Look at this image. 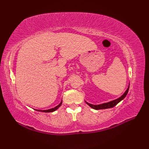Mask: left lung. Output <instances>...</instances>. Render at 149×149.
I'll list each match as a JSON object with an SVG mask.
<instances>
[{
  "mask_svg": "<svg viewBox=\"0 0 149 149\" xmlns=\"http://www.w3.org/2000/svg\"><path fill=\"white\" fill-rule=\"evenodd\" d=\"M129 88V86L128 87L127 90L125 91V92L123 94L122 96H121L120 98H118V99H116L115 100H112V101H111V102H107V103H104V104H99V105H92V104H90L86 102V104H88V106H90L91 107V108H93L94 109H96V110H98V109H107V108H111V107H115L117 104H118V102H120V101L124 99V98L125 97V96L127 95V93H128Z\"/></svg>",
  "mask_w": 149,
  "mask_h": 149,
  "instance_id": "8db88e82",
  "label": "left lung"
}]
</instances>
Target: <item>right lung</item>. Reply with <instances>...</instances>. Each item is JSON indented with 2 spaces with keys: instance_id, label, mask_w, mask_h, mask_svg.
Returning a JSON list of instances; mask_svg holds the SVG:
<instances>
[{
  "instance_id": "right-lung-1",
  "label": "right lung",
  "mask_w": 149,
  "mask_h": 149,
  "mask_svg": "<svg viewBox=\"0 0 149 149\" xmlns=\"http://www.w3.org/2000/svg\"><path fill=\"white\" fill-rule=\"evenodd\" d=\"M62 104V102H61V103H60L58 106H57L56 107H54V108H52V109H47V110H37L38 111H42V112H45V113H49V112H53L54 111H56V109H58L59 107H60V106Z\"/></svg>"
}]
</instances>
